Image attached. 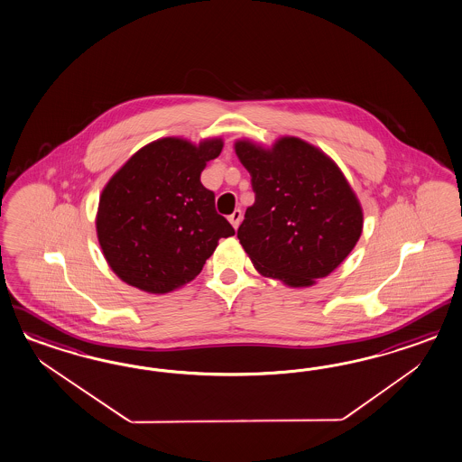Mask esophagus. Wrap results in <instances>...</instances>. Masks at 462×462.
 <instances>
[{"label":"esophagus","mask_w":462,"mask_h":462,"mask_svg":"<svg viewBox=\"0 0 462 462\" xmlns=\"http://www.w3.org/2000/svg\"><path fill=\"white\" fill-rule=\"evenodd\" d=\"M228 222L232 224V226H234V228H238V225H240V222H242V211H232V215H228Z\"/></svg>","instance_id":"obj_1"}]
</instances>
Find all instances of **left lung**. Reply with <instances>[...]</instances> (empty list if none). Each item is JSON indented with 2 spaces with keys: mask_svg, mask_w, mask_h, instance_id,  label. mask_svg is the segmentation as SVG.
Returning <instances> with one entry per match:
<instances>
[{
  "mask_svg": "<svg viewBox=\"0 0 462 462\" xmlns=\"http://www.w3.org/2000/svg\"><path fill=\"white\" fill-rule=\"evenodd\" d=\"M254 205L237 237L254 267L290 288L313 286L344 263L363 234V207L336 162L298 137L271 147L236 142Z\"/></svg>",
  "mask_w": 462,
  "mask_h": 462,
  "instance_id": "8db88e82",
  "label": "left lung"
}]
</instances>
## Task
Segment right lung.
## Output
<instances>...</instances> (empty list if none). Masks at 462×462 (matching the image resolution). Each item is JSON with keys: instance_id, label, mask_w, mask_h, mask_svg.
<instances>
[{"instance_id": "right-lung-1", "label": "right lung", "mask_w": 462, "mask_h": 462, "mask_svg": "<svg viewBox=\"0 0 462 462\" xmlns=\"http://www.w3.org/2000/svg\"><path fill=\"white\" fill-rule=\"evenodd\" d=\"M222 149L220 137H164L113 174L99 195L97 234L120 280L145 293H171L195 280L220 238L236 234L199 181Z\"/></svg>"}]
</instances>
